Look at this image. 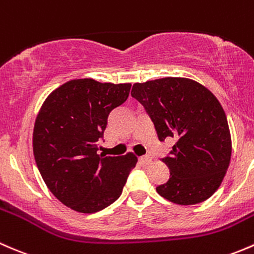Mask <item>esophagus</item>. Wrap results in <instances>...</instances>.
I'll list each match as a JSON object with an SVG mask.
<instances>
[{"instance_id": "esophagus-1", "label": "esophagus", "mask_w": 254, "mask_h": 254, "mask_svg": "<svg viewBox=\"0 0 254 254\" xmlns=\"http://www.w3.org/2000/svg\"><path fill=\"white\" fill-rule=\"evenodd\" d=\"M139 163L142 164V165H144V166L149 165V164L151 163V158H150V156H148V155L140 156V158H139Z\"/></svg>"}]
</instances>
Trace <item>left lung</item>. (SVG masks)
<instances>
[{"label": "left lung", "mask_w": 254, "mask_h": 254, "mask_svg": "<svg viewBox=\"0 0 254 254\" xmlns=\"http://www.w3.org/2000/svg\"><path fill=\"white\" fill-rule=\"evenodd\" d=\"M130 95L144 106L159 140H175L166 184L156 192L180 205L202 203L215 193L231 160V134L216 96L195 80L165 77L134 83Z\"/></svg>", "instance_id": "1"}]
</instances>
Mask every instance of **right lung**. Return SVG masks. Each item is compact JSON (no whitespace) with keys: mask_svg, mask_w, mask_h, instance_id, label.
Masks as SVG:
<instances>
[{"mask_svg":"<svg viewBox=\"0 0 254 254\" xmlns=\"http://www.w3.org/2000/svg\"><path fill=\"white\" fill-rule=\"evenodd\" d=\"M129 90L130 83L72 79L41 105L33 132L35 163L52 194L73 210L91 214L114 203L137 164L133 153L98 154L110 112Z\"/></svg>","mask_w":254,"mask_h":254,"instance_id":"obj_1","label":"right lung"}]
</instances>
